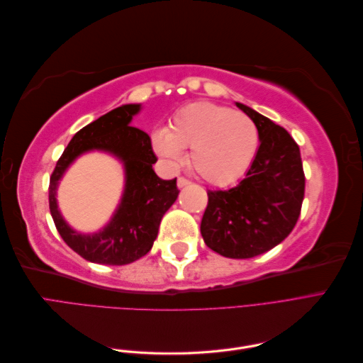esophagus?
<instances>
[{"label": "esophagus", "mask_w": 363, "mask_h": 363, "mask_svg": "<svg viewBox=\"0 0 363 363\" xmlns=\"http://www.w3.org/2000/svg\"><path fill=\"white\" fill-rule=\"evenodd\" d=\"M191 182L188 180V179H184V177H179L177 179V186L179 188H184V186H188Z\"/></svg>", "instance_id": "obj_1"}]
</instances>
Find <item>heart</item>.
Instances as JSON below:
<instances>
[{
  "mask_svg": "<svg viewBox=\"0 0 363 363\" xmlns=\"http://www.w3.org/2000/svg\"><path fill=\"white\" fill-rule=\"evenodd\" d=\"M152 147L171 163L182 162V150H191V167L215 186L242 177L255 160L259 131L242 112L213 103H194L174 113L168 130H157Z\"/></svg>",
  "mask_w": 363,
  "mask_h": 363,
  "instance_id": "heart-1",
  "label": "heart"
}]
</instances>
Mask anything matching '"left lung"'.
Returning a JSON list of instances; mask_svg holds the SVG:
<instances>
[{"mask_svg":"<svg viewBox=\"0 0 363 363\" xmlns=\"http://www.w3.org/2000/svg\"><path fill=\"white\" fill-rule=\"evenodd\" d=\"M259 131L260 145L244 180L207 191L201 219L206 245L230 259H250L288 238L301 213L306 177L300 147L283 127L236 103Z\"/></svg>","mask_w":363,"mask_h":363,"instance_id":"8db88e82","label":"left lung"}]
</instances>
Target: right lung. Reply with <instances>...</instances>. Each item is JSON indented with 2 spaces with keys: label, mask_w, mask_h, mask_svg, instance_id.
Here are the masks:
<instances>
[{
  "label": "right lung",
  "mask_w": 363,
  "mask_h": 363,
  "mask_svg": "<svg viewBox=\"0 0 363 363\" xmlns=\"http://www.w3.org/2000/svg\"><path fill=\"white\" fill-rule=\"evenodd\" d=\"M139 108L140 104L116 107L77 131L50 177V212L59 235L77 255L101 265H127L145 256L157 238L162 216L180 192L177 179L162 180L152 169L157 157L150 136L130 125ZM91 149L107 150L125 162L126 191L113 221L101 233L82 235L62 221L55 189L69 164Z\"/></svg>",
  "instance_id": "add662e5"
}]
</instances>
